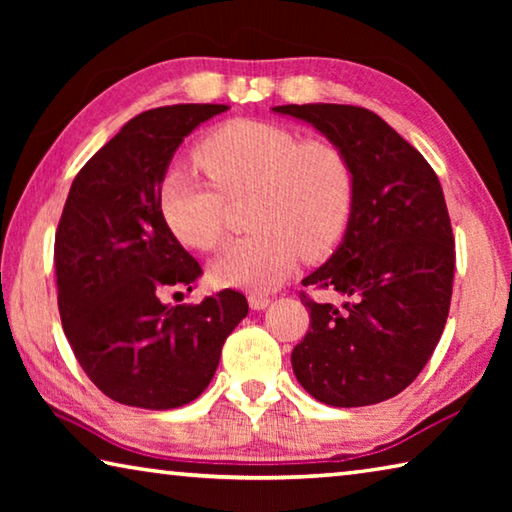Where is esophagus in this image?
<instances>
[{
	"mask_svg": "<svg viewBox=\"0 0 512 512\" xmlns=\"http://www.w3.org/2000/svg\"><path fill=\"white\" fill-rule=\"evenodd\" d=\"M248 305H250V309H255V311L266 309L268 305H271V298L264 296V293H250Z\"/></svg>",
	"mask_w": 512,
	"mask_h": 512,
	"instance_id": "obj_1",
	"label": "esophagus"
}]
</instances>
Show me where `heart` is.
Returning <instances> with one entry per match:
<instances>
[{"label": "heart", "mask_w": 512, "mask_h": 512, "mask_svg": "<svg viewBox=\"0 0 512 512\" xmlns=\"http://www.w3.org/2000/svg\"><path fill=\"white\" fill-rule=\"evenodd\" d=\"M207 183L189 169H171L160 185V212L178 241L212 250L225 235V198L253 192V232L212 264L223 287L271 291L287 280L302 255L332 250L348 228L354 203L350 162L339 146L300 140L282 124L232 119L198 146Z\"/></svg>", "instance_id": "obj_1"}]
</instances>
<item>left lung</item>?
I'll return each instance as SVG.
<instances>
[{"instance_id":"8db88e82","label":"left lung","mask_w":512,"mask_h":512,"mask_svg":"<svg viewBox=\"0 0 512 512\" xmlns=\"http://www.w3.org/2000/svg\"><path fill=\"white\" fill-rule=\"evenodd\" d=\"M339 146L354 203L343 241L305 287L348 298L314 302L291 352L305 391L329 406H368L402 393L443 334L454 282V235L443 187L418 149L375 112L339 103L275 106Z\"/></svg>"}]
</instances>
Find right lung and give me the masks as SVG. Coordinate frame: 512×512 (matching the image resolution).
<instances>
[{"label":"right lung","instance_id":"1","mask_svg":"<svg viewBox=\"0 0 512 512\" xmlns=\"http://www.w3.org/2000/svg\"><path fill=\"white\" fill-rule=\"evenodd\" d=\"M228 106L178 103L133 117L76 173L56 230L58 309L69 345L110 400L167 411L210 384L221 348L248 314L223 289L201 305H164L203 268L160 212V185L185 137Z\"/></svg>","mask_w":512,"mask_h":512}]
</instances>
